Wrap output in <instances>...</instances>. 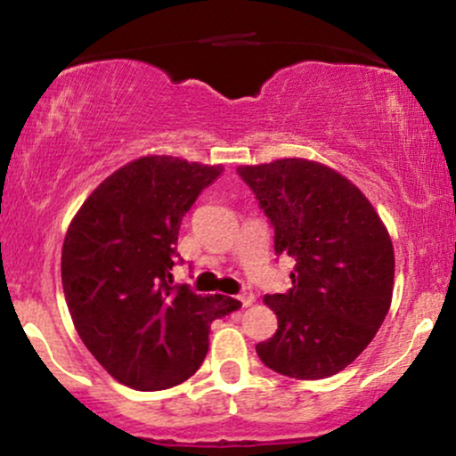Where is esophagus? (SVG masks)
I'll list each match as a JSON object with an SVG mask.
<instances>
[{"label": "esophagus", "mask_w": 456, "mask_h": 456, "mask_svg": "<svg viewBox=\"0 0 456 456\" xmlns=\"http://www.w3.org/2000/svg\"><path fill=\"white\" fill-rule=\"evenodd\" d=\"M238 300L242 302V306H250V305H253V302H255V294H253V291H250V289H244L242 294L238 296Z\"/></svg>", "instance_id": "obj_1"}]
</instances>
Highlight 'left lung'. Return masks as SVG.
<instances>
[{"label": "left lung", "instance_id": "obj_1", "mask_svg": "<svg viewBox=\"0 0 456 456\" xmlns=\"http://www.w3.org/2000/svg\"><path fill=\"white\" fill-rule=\"evenodd\" d=\"M238 174L274 227L276 255L296 259L291 289L265 296L279 319L257 345L268 369L323 379L352 364L390 311L395 248L358 186L306 159L240 165Z\"/></svg>", "mask_w": 456, "mask_h": 456}]
</instances>
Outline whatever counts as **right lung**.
<instances>
[{
  "instance_id": "1",
  "label": "right lung",
  "mask_w": 456,
  "mask_h": 456,
  "mask_svg": "<svg viewBox=\"0 0 456 456\" xmlns=\"http://www.w3.org/2000/svg\"><path fill=\"white\" fill-rule=\"evenodd\" d=\"M223 174L175 156H141L83 201L61 248V285L78 337L107 373L165 390L201 366L216 317L240 302L174 285L177 233L199 192Z\"/></svg>"
}]
</instances>
